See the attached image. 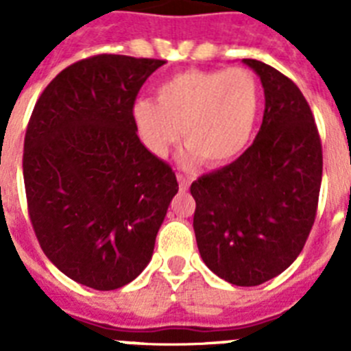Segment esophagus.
<instances>
[{
	"instance_id": "obj_1",
	"label": "esophagus",
	"mask_w": 351,
	"mask_h": 351,
	"mask_svg": "<svg viewBox=\"0 0 351 351\" xmlns=\"http://www.w3.org/2000/svg\"><path fill=\"white\" fill-rule=\"evenodd\" d=\"M178 181L181 190H188V188H190V179L186 178L184 173H178Z\"/></svg>"
}]
</instances>
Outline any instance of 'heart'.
I'll use <instances>...</instances> for the list:
<instances>
[{
    "label": "heart",
    "instance_id": "1",
    "mask_svg": "<svg viewBox=\"0 0 351 351\" xmlns=\"http://www.w3.org/2000/svg\"><path fill=\"white\" fill-rule=\"evenodd\" d=\"M258 110L260 86L253 71L191 68L163 80L156 101H135L133 123L154 156H167L181 130L188 156L223 165L244 151Z\"/></svg>",
    "mask_w": 351,
    "mask_h": 351
}]
</instances>
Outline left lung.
I'll use <instances>...</instances> for the list:
<instances>
[{"instance_id": "8db88e82", "label": "left lung", "mask_w": 351, "mask_h": 351, "mask_svg": "<svg viewBox=\"0 0 351 351\" xmlns=\"http://www.w3.org/2000/svg\"><path fill=\"white\" fill-rule=\"evenodd\" d=\"M265 112L255 142L230 165L191 184L193 228L207 267L237 287H256L300 255L322 186L320 133L295 82L256 60Z\"/></svg>"}]
</instances>
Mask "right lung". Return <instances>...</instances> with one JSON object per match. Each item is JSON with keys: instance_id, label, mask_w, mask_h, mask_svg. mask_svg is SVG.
<instances>
[{"instance_id": "add662e5", "label": "right lung", "mask_w": 351, "mask_h": 351, "mask_svg": "<svg viewBox=\"0 0 351 351\" xmlns=\"http://www.w3.org/2000/svg\"><path fill=\"white\" fill-rule=\"evenodd\" d=\"M163 60L98 54L43 89L24 137L27 213L47 258L70 280L116 290L153 256L179 184L149 153L133 105Z\"/></svg>"}]
</instances>
